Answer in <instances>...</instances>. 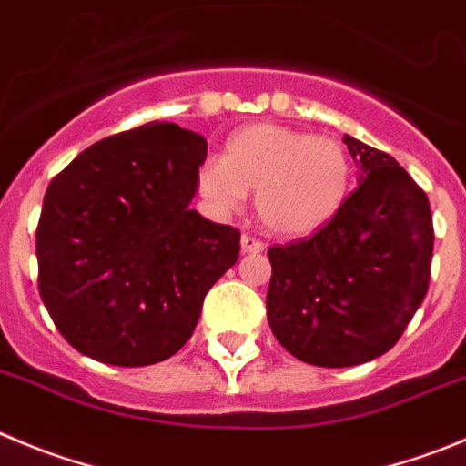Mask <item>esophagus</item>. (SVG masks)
<instances>
[{"label": "esophagus", "mask_w": 466, "mask_h": 466, "mask_svg": "<svg viewBox=\"0 0 466 466\" xmlns=\"http://www.w3.org/2000/svg\"><path fill=\"white\" fill-rule=\"evenodd\" d=\"M241 248H243V253H264L267 243L259 241V238H255V237H250V234H243Z\"/></svg>", "instance_id": "1"}]
</instances>
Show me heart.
Masks as SVG:
<instances>
[{
  "label": "heart",
  "instance_id": "heart-1",
  "mask_svg": "<svg viewBox=\"0 0 466 466\" xmlns=\"http://www.w3.org/2000/svg\"><path fill=\"white\" fill-rule=\"evenodd\" d=\"M199 193L218 208L241 207L255 190L259 218L280 237H310L336 218L354 186V163L342 142L308 130L253 124L237 130L225 158H207Z\"/></svg>",
  "mask_w": 466,
  "mask_h": 466
}]
</instances>
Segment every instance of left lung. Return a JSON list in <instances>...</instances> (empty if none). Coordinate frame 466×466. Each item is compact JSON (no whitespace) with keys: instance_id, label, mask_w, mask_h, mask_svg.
<instances>
[{"instance_id":"1","label":"left lung","mask_w":466,"mask_h":466,"mask_svg":"<svg viewBox=\"0 0 466 466\" xmlns=\"http://www.w3.org/2000/svg\"><path fill=\"white\" fill-rule=\"evenodd\" d=\"M360 184L324 229L268 248L267 317L299 360L350 368L386 354L430 285L434 228L425 190L386 151L345 135Z\"/></svg>"}]
</instances>
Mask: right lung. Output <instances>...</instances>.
I'll list each match as a JSON object with an SVG mask.
<instances>
[{
	"mask_svg": "<svg viewBox=\"0 0 466 466\" xmlns=\"http://www.w3.org/2000/svg\"><path fill=\"white\" fill-rule=\"evenodd\" d=\"M204 158L202 135L151 121L96 142L50 181L38 292L80 354L140 368L193 336L204 297L241 248L238 229L188 207Z\"/></svg>",
	"mask_w": 466,
	"mask_h": 466,
	"instance_id": "1",
	"label": "right lung"
}]
</instances>
